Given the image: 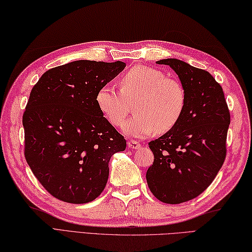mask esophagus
Masks as SVG:
<instances>
[{
    "label": "esophagus",
    "mask_w": 252,
    "mask_h": 252,
    "mask_svg": "<svg viewBox=\"0 0 252 252\" xmlns=\"http://www.w3.org/2000/svg\"><path fill=\"white\" fill-rule=\"evenodd\" d=\"M127 146H128V149L137 150V149H139V147H140V143H138L137 141L130 140V141H128V142H127Z\"/></svg>",
    "instance_id": "esophagus-1"
}]
</instances>
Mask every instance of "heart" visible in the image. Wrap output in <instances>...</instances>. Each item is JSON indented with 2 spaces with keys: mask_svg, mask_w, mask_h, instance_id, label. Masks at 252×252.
I'll return each instance as SVG.
<instances>
[{
  "mask_svg": "<svg viewBox=\"0 0 252 252\" xmlns=\"http://www.w3.org/2000/svg\"><path fill=\"white\" fill-rule=\"evenodd\" d=\"M136 115L123 126L125 134L142 139L153 132H167L177 124L186 106V92L179 80L160 70L134 66L121 79V91L103 85L96 94L98 109L112 125L125 122L129 105Z\"/></svg>",
  "mask_w": 252,
  "mask_h": 252,
  "instance_id": "b5f03b06",
  "label": "heart"
}]
</instances>
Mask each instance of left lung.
<instances>
[{
    "label": "left lung",
    "mask_w": 252,
    "mask_h": 252,
    "mask_svg": "<svg viewBox=\"0 0 252 252\" xmlns=\"http://www.w3.org/2000/svg\"><path fill=\"white\" fill-rule=\"evenodd\" d=\"M180 78L186 106L177 124L151 141L154 162L146 171L152 193L163 203L194 199L211 185L225 158L230 112L220 85L210 72L177 59H163Z\"/></svg>",
    "instance_id": "1"
}]
</instances>
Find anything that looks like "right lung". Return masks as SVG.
<instances>
[{"instance_id":"right-lung-1","label":"right lung","mask_w":252,"mask_h":252,"mask_svg":"<svg viewBox=\"0 0 252 252\" xmlns=\"http://www.w3.org/2000/svg\"><path fill=\"white\" fill-rule=\"evenodd\" d=\"M125 66L73 61L46 71L31 91L22 118L24 156L54 198L83 204L105 189L110 158L125 151L126 140L98 109L96 94Z\"/></svg>"}]
</instances>
